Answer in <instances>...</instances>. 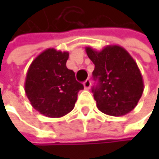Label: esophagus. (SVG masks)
<instances>
[{"instance_id": "obj_1", "label": "esophagus", "mask_w": 159, "mask_h": 159, "mask_svg": "<svg viewBox=\"0 0 159 159\" xmlns=\"http://www.w3.org/2000/svg\"><path fill=\"white\" fill-rule=\"evenodd\" d=\"M84 88L85 89H89L90 87H91V81L89 79H87L86 81H84Z\"/></svg>"}]
</instances>
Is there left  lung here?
<instances>
[{
    "instance_id": "left-lung-1",
    "label": "left lung",
    "mask_w": 159,
    "mask_h": 159,
    "mask_svg": "<svg viewBox=\"0 0 159 159\" xmlns=\"http://www.w3.org/2000/svg\"><path fill=\"white\" fill-rule=\"evenodd\" d=\"M85 51L95 64L94 79L98 80L92 88L98 109L115 117L133 111L143 91V76L134 58L118 45H108L100 51L86 47Z\"/></svg>"
}]
</instances>
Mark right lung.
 I'll use <instances>...</instances> for the list:
<instances>
[{"label":"right lung","instance_id":"1","mask_svg":"<svg viewBox=\"0 0 159 159\" xmlns=\"http://www.w3.org/2000/svg\"><path fill=\"white\" fill-rule=\"evenodd\" d=\"M68 51L47 48L30 64L25 91L32 107L49 118H60L75 108L84 85L66 67Z\"/></svg>","mask_w":159,"mask_h":159}]
</instances>
